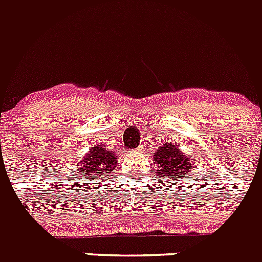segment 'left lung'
<instances>
[{"label":"left lung","mask_w":262,"mask_h":262,"mask_svg":"<svg viewBox=\"0 0 262 262\" xmlns=\"http://www.w3.org/2000/svg\"><path fill=\"white\" fill-rule=\"evenodd\" d=\"M155 156V161L159 166L157 176L160 181L170 178V180H185L187 173L190 172L191 160L182 154L173 143H165L159 147Z\"/></svg>","instance_id":"8db88e82"}]
</instances>
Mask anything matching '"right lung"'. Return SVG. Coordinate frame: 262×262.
I'll use <instances>...</instances> for the list:
<instances>
[{"mask_svg":"<svg viewBox=\"0 0 262 262\" xmlns=\"http://www.w3.org/2000/svg\"><path fill=\"white\" fill-rule=\"evenodd\" d=\"M115 166H117L115 152L107 151L102 145H93L82 157V160L78 161L76 168L78 176L82 174L88 180H92V177H101V176L107 178L110 173L114 172Z\"/></svg>","mask_w":262,"mask_h":262,"instance_id":"add662e5","label":"right lung"}]
</instances>
